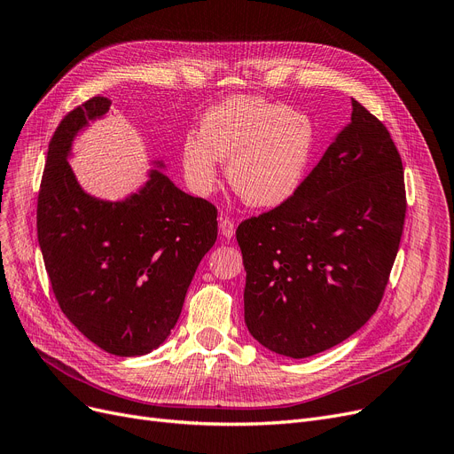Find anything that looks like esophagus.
Wrapping results in <instances>:
<instances>
[{"mask_svg": "<svg viewBox=\"0 0 454 454\" xmlns=\"http://www.w3.org/2000/svg\"><path fill=\"white\" fill-rule=\"evenodd\" d=\"M219 226H221L223 238H226V239L233 238V235H235V223H233L231 219H228V216H223L221 223H219Z\"/></svg>", "mask_w": 454, "mask_h": 454, "instance_id": "esophagus-1", "label": "esophagus"}]
</instances>
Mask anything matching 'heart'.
Returning a JSON list of instances; mask_svg holds the SVG:
<instances>
[{"label": "heart", "instance_id": "heart-1", "mask_svg": "<svg viewBox=\"0 0 454 454\" xmlns=\"http://www.w3.org/2000/svg\"><path fill=\"white\" fill-rule=\"evenodd\" d=\"M317 145L311 118L265 98L235 96L206 111L200 133H189L182 167L192 192L207 196L228 160V182L255 207H274L299 191Z\"/></svg>", "mask_w": 454, "mask_h": 454}]
</instances>
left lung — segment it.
<instances>
[{
	"instance_id": "8db88e82",
	"label": "left lung",
	"mask_w": 454,
	"mask_h": 454,
	"mask_svg": "<svg viewBox=\"0 0 454 454\" xmlns=\"http://www.w3.org/2000/svg\"><path fill=\"white\" fill-rule=\"evenodd\" d=\"M404 216L399 150L379 118L352 100L350 124L299 191L235 231L248 332L289 358L350 338L384 297Z\"/></svg>"
}]
</instances>
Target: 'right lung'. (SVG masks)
I'll use <instances>...</instances> for the list:
<instances>
[{"mask_svg": "<svg viewBox=\"0 0 454 454\" xmlns=\"http://www.w3.org/2000/svg\"><path fill=\"white\" fill-rule=\"evenodd\" d=\"M94 96L59 122L36 202V233L55 301L85 338L116 356L160 347L216 241V207L152 170L124 202L90 199L67 161L74 135L109 111Z\"/></svg>", "mask_w": 454, "mask_h": 454, "instance_id": "right-lung-1", "label": "right lung"}]
</instances>
